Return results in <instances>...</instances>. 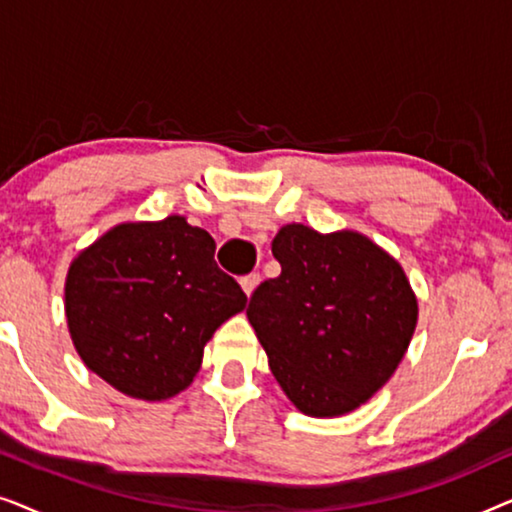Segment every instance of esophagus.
Instances as JSON below:
<instances>
[{
    "mask_svg": "<svg viewBox=\"0 0 512 512\" xmlns=\"http://www.w3.org/2000/svg\"><path fill=\"white\" fill-rule=\"evenodd\" d=\"M242 291L247 293V298H251V293H254L258 289V284H261V275L258 272H251V275L242 277Z\"/></svg>",
    "mask_w": 512,
    "mask_h": 512,
    "instance_id": "1",
    "label": "esophagus"
}]
</instances>
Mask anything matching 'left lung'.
<instances>
[{
	"mask_svg": "<svg viewBox=\"0 0 512 512\" xmlns=\"http://www.w3.org/2000/svg\"><path fill=\"white\" fill-rule=\"evenodd\" d=\"M282 265L247 317L272 375L307 417H342L373 398L408 352L417 296L405 270L356 230L286 223L272 240Z\"/></svg>",
	"mask_w": 512,
	"mask_h": 512,
	"instance_id": "1",
	"label": "left lung"
}]
</instances>
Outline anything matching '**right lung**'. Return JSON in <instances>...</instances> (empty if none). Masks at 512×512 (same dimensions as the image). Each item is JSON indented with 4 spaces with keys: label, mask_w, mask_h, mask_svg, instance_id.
Masks as SVG:
<instances>
[{
    "label": "right lung",
    "mask_w": 512,
    "mask_h": 512,
    "mask_svg": "<svg viewBox=\"0 0 512 512\" xmlns=\"http://www.w3.org/2000/svg\"><path fill=\"white\" fill-rule=\"evenodd\" d=\"M214 251L212 235L181 214L123 221L79 251L65 317L86 368L149 403L191 387L216 328L247 307Z\"/></svg>",
    "instance_id": "add662e5"
}]
</instances>
